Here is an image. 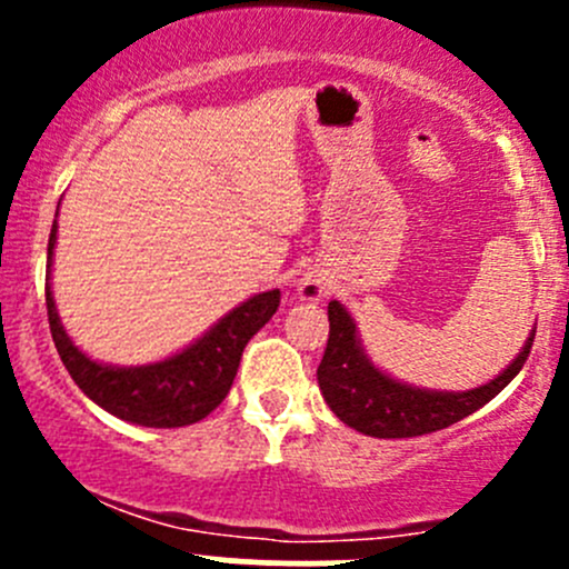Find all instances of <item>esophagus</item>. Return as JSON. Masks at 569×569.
Listing matches in <instances>:
<instances>
[{
    "label": "esophagus",
    "mask_w": 569,
    "mask_h": 569,
    "mask_svg": "<svg viewBox=\"0 0 569 569\" xmlns=\"http://www.w3.org/2000/svg\"><path fill=\"white\" fill-rule=\"evenodd\" d=\"M332 283L327 278H321V274H313L308 272L306 278H300V283H297V291H300V300L306 302H321L327 295H330Z\"/></svg>",
    "instance_id": "34e87169"
}]
</instances>
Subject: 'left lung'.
Instances as JSON below:
<instances>
[{"label":"left lung","instance_id":"left-lung-1","mask_svg":"<svg viewBox=\"0 0 569 569\" xmlns=\"http://www.w3.org/2000/svg\"><path fill=\"white\" fill-rule=\"evenodd\" d=\"M327 319H330V338L317 369L319 391L327 407L347 427L371 438H416L468 418L518 377L529 360L533 332H537L533 327L518 358L485 386L470 391H429L393 380L380 366H375V360L366 355L352 313L341 302L332 300L327 306Z\"/></svg>","mask_w":569,"mask_h":569}]
</instances>
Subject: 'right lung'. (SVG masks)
<instances>
[{
    "mask_svg": "<svg viewBox=\"0 0 569 569\" xmlns=\"http://www.w3.org/2000/svg\"><path fill=\"white\" fill-rule=\"evenodd\" d=\"M57 244V220L46 256V311L60 360L82 393L114 418L140 427L173 429L209 416L233 386L244 347L280 306V289L261 291L228 311L217 325L170 358L146 366H112L88 358L62 327L51 295V258Z\"/></svg>",
    "mask_w": 569,
    "mask_h": 569,
    "instance_id": "obj_1",
    "label": "right lung"
}]
</instances>
